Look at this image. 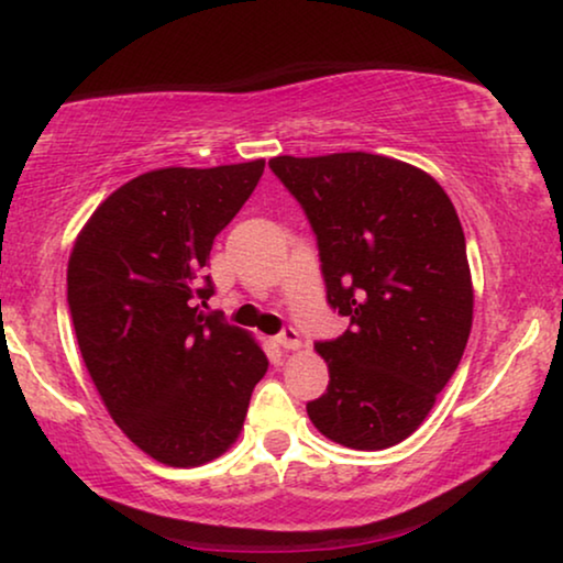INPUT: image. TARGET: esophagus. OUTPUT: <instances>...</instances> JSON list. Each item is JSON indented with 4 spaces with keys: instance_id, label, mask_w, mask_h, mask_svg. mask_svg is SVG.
Wrapping results in <instances>:
<instances>
[{
    "instance_id": "esophagus-1",
    "label": "esophagus",
    "mask_w": 563,
    "mask_h": 563,
    "mask_svg": "<svg viewBox=\"0 0 563 563\" xmlns=\"http://www.w3.org/2000/svg\"><path fill=\"white\" fill-rule=\"evenodd\" d=\"M276 345H279L282 351H297L302 341H299V333L295 328H284L279 335H276Z\"/></svg>"
}]
</instances>
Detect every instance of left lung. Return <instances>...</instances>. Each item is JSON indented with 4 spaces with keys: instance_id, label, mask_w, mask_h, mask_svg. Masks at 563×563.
<instances>
[{
    "instance_id": "1",
    "label": "left lung",
    "mask_w": 563,
    "mask_h": 563,
    "mask_svg": "<svg viewBox=\"0 0 563 563\" xmlns=\"http://www.w3.org/2000/svg\"><path fill=\"white\" fill-rule=\"evenodd\" d=\"M318 238L328 305L351 320L318 341L328 391L314 428L358 451L420 428L464 356L474 314L459 214L433 176L374 153L268 161Z\"/></svg>"
}]
</instances>
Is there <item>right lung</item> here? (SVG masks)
<instances>
[{"mask_svg": "<svg viewBox=\"0 0 563 563\" xmlns=\"http://www.w3.org/2000/svg\"><path fill=\"white\" fill-rule=\"evenodd\" d=\"M264 166L135 176L97 207L68 258V310L91 382L122 433L161 464L225 453L268 368L245 330L202 310L214 291L202 279L214 235Z\"/></svg>", "mask_w": 563, "mask_h": 563, "instance_id": "obj_1", "label": "right lung"}]
</instances>
